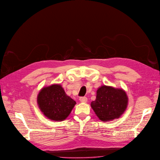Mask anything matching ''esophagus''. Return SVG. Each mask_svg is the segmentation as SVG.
<instances>
[{
  "label": "esophagus",
  "instance_id": "obj_1",
  "mask_svg": "<svg viewBox=\"0 0 160 160\" xmlns=\"http://www.w3.org/2000/svg\"><path fill=\"white\" fill-rule=\"evenodd\" d=\"M88 98L86 97H80V101L82 103H86L87 102Z\"/></svg>",
  "mask_w": 160,
  "mask_h": 160
}]
</instances>
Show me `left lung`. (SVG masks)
<instances>
[{
    "label": "left lung",
    "instance_id": "left-lung-1",
    "mask_svg": "<svg viewBox=\"0 0 160 160\" xmlns=\"http://www.w3.org/2000/svg\"><path fill=\"white\" fill-rule=\"evenodd\" d=\"M127 103L125 91L103 86L98 88L96 99L91 106L100 120L108 121L119 118L125 111Z\"/></svg>",
    "mask_w": 160,
    "mask_h": 160
}]
</instances>
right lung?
Returning a JSON list of instances; mask_svg holds the SVG:
<instances>
[{"label": "right lung", "mask_w": 160, "mask_h": 160, "mask_svg": "<svg viewBox=\"0 0 160 160\" xmlns=\"http://www.w3.org/2000/svg\"><path fill=\"white\" fill-rule=\"evenodd\" d=\"M38 103L43 114L54 121L64 120L76 104L58 84L43 88L38 94Z\"/></svg>", "instance_id": "right-lung-1"}]
</instances>
